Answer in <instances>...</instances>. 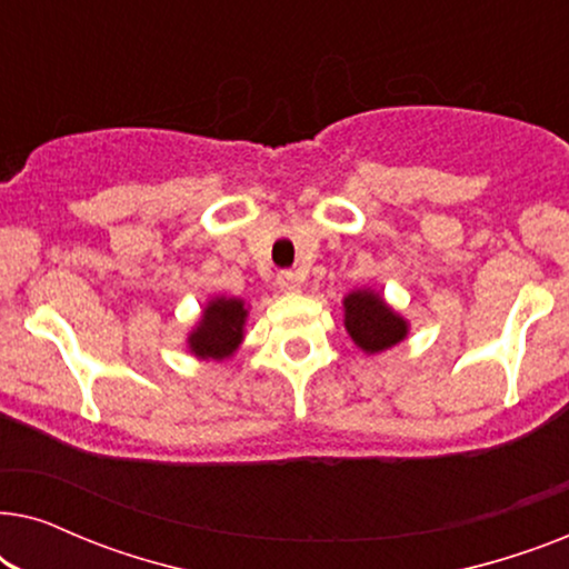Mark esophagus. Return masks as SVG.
Here are the masks:
<instances>
[{"label": "esophagus", "instance_id": "esophagus-1", "mask_svg": "<svg viewBox=\"0 0 569 569\" xmlns=\"http://www.w3.org/2000/svg\"><path fill=\"white\" fill-rule=\"evenodd\" d=\"M277 287L282 292H287V295H295V292H300L302 279L295 274V271H279V274H277Z\"/></svg>", "mask_w": 569, "mask_h": 569}]
</instances>
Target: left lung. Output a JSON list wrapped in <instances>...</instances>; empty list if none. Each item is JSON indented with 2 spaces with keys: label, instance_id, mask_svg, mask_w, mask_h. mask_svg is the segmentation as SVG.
Listing matches in <instances>:
<instances>
[{
  "label": "left lung",
  "instance_id": "left-lung-1",
  "mask_svg": "<svg viewBox=\"0 0 569 569\" xmlns=\"http://www.w3.org/2000/svg\"><path fill=\"white\" fill-rule=\"evenodd\" d=\"M347 333L362 352H386L407 339L409 323L372 290H355L345 298Z\"/></svg>",
  "mask_w": 569,
  "mask_h": 569
}]
</instances>
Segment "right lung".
<instances>
[{"instance_id": "add662e5", "label": "right lung", "mask_w": 569, "mask_h": 569, "mask_svg": "<svg viewBox=\"0 0 569 569\" xmlns=\"http://www.w3.org/2000/svg\"><path fill=\"white\" fill-rule=\"evenodd\" d=\"M246 302L238 298H212L189 333V349L199 360H224L243 341Z\"/></svg>"}]
</instances>
